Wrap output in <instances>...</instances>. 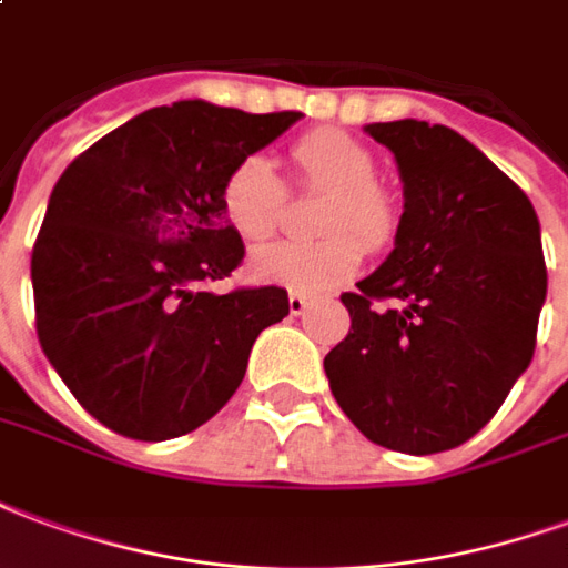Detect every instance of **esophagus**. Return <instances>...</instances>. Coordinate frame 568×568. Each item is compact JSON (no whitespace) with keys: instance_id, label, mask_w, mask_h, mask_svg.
<instances>
[{"instance_id":"obj_1","label":"esophagus","mask_w":568,"mask_h":568,"mask_svg":"<svg viewBox=\"0 0 568 568\" xmlns=\"http://www.w3.org/2000/svg\"><path fill=\"white\" fill-rule=\"evenodd\" d=\"M287 305H290V314H302L305 308H308V296H302V293H290Z\"/></svg>"}]
</instances>
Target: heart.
<instances>
[{
	"label": "heart",
	"mask_w": 568,
	"mask_h": 568,
	"mask_svg": "<svg viewBox=\"0 0 568 568\" xmlns=\"http://www.w3.org/2000/svg\"><path fill=\"white\" fill-rule=\"evenodd\" d=\"M302 187L324 190L317 242H272L251 254V275L263 284L324 293L347 281L363 263V244L378 251L393 242L399 211L390 193L375 184L378 165L363 142L338 130H317L293 144ZM287 190L266 156L251 153L226 172L221 209L226 223L247 242L278 230Z\"/></svg>",
	"instance_id": "1"
}]
</instances>
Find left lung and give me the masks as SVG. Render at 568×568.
Returning <instances> with one entry per match:
<instances>
[{
  "label": "left lung",
  "mask_w": 568,
  "mask_h": 568,
  "mask_svg": "<svg viewBox=\"0 0 568 568\" xmlns=\"http://www.w3.org/2000/svg\"><path fill=\"white\" fill-rule=\"evenodd\" d=\"M366 132L396 156L405 211L390 256L342 293L351 329L324 369L369 442L438 454L469 442L532 359L548 293L539 217L448 126L393 120Z\"/></svg>",
  "instance_id": "obj_1"
}]
</instances>
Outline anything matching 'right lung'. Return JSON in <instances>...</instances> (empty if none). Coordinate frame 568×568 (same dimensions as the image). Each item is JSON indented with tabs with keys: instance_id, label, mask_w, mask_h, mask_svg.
Instances as JSON below:
<instances>
[{
	"instance_id": "1",
	"label": "right lung",
	"mask_w": 568,
	"mask_h": 568,
	"mask_svg": "<svg viewBox=\"0 0 568 568\" xmlns=\"http://www.w3.org/2000/svg\"><path fill=\"white\" fill-rule=\"evenodd\" d=\"M300 118L184 99L126 120L60 175L32 247L36 329L99 424L139 442L193 433L239 390L256 335L290 314L284 287L205 284L244 256L223 178Z\"/></svg>"
}]
</instances>
